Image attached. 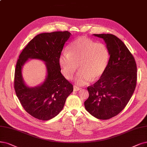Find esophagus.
Wrapping results in <instances>:
<instances>
[{"mask_svg":"<svg viewBox=\"0 0 147 147\" xmlns=\"http://www.w3.org/2000/svg\"><path fill=\"white\" fill-rule=\"evenodd\" d=\"M80 90V88L79 87H78V86H74V91H78Z\"/></svg>","mask_w":147,"mask_h":147,"instance_id":"1","label":"esophagus"}]
</instances>
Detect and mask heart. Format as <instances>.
<instances>
[{
	"label": "heart",
	"mask_w": 147,
	"mask_h": 147,
	"mask_svg": "<svg viewBox=\"0 0 147 147\" xmlns=\"http://www.w3.org/2000/svg\"><path fill=\"white\" fill-rule=\"evenodd\" d=\"M109 57L105 45L96 43L85 37H79L70 43L68 52L64 51L60 55L59 63L63 76L68 80L73 78L79 67L80 71L76 76L75 83L83 86L91 79L96 80L102 76Z\"/></svg>",
	"instance_id": "b5f03b06"
}]
</instances>
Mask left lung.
Wrapping results in <instances>:
<instances>
[{
	"instance_id": "8db88e82",
	"label": "left lung",
	"mask_w": 147,
	"mask_h": 147,
	"mask_svg": "<svg viewBox=\"0 0 147 147\" xmlns=\"http://www.w3.org/2000/svg\"><path fill=\"white\" fill-rule=\"evenodd\" d=\"M104 39L110 54L104 73L93 86H88L85 109L99 119L117 115L127 105L137 81V67L134 57L124 43L111 34H94Z\"/></svg>"
}]
</instances>
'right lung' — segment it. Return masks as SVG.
Here are the masks:
<instances>
[{
	"instance_id": "obj_1",
	"label": "right lung",
	"mask_w": 147,
	"mask_h": 147,
	"mask_svg": "<svg viewBox=\"0 0 147 147\" xmlns=\"http://www.w3.org/2000/svg\"><path fill=\"white\" fill-rule=\"evenodd\" d=\"M71 34L69 32H45L35 36L20 53L16 64L14 89L25 110L42 121L56 116L62 111L73 86L62 74L59 57L65 43ZM29 59L44 61L47 69L45 81L34 88L24 82L22 76L23 65Z\"/></svg>"
}]
</instances>
